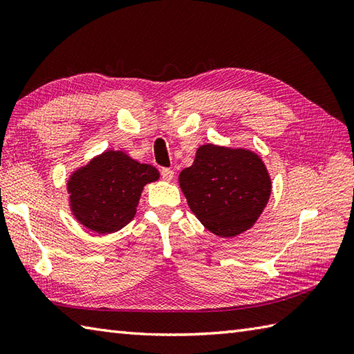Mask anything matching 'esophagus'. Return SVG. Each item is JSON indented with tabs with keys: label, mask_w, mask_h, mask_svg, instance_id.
I'll list each match as a JSON object with an SVG mask.
<instances>
[{
	"label": "esophagus",
	"mask_w": 354,
	"mask_h": 354,
	"mask_svg": "<svg viewBox=\"0 0 354 354\" xmlns=\"http://www.w3.org/2000/svg\"><path fill=\"white\" fill-rule=\"evenodd\" d=\"M173 175H175V171H173L171 169H167V167L161 169V176L165 179V181H171Z\"/></svg>",
	"instance_id": "1"
}]
</instances>
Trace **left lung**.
Listing matches in <instances>:
<instances>
[{
  "label": "left lung",
  "instance_id": "8db88e82",
  "mask_svg": "<svg viewBox=\"0 0 354 354\" xmlns=\"http://www.w3.org/2000/svg\"><path fill=\"white\" fill-rule=\"evenodd\" d=\"M179 187L193 214L219 237H236L257 222L272 192L261 158L250 149L202 145Z\"/></svg>",
  "mask_w": 354,
  "mask_h": 354
}]
</instances>
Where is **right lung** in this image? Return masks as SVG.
<instances>
[{
    "mask_svg": "<svg viewBox=\"0 0 354 354\" xmlns=\"http://www.w3.org/2000/svg\"><path fill=\"white\" fill-rule=\"evenodd\" d=\"M158 178L153 165L133 160L123 150H104L66 181L74 219L100 236L122 230L137 213L145 185Z\"/></svg>",
    "mask_w": 354,
    "mask_h": 354,
    "instance_id": "add662e5",
    "label": "right lung"
}]
</instances>
